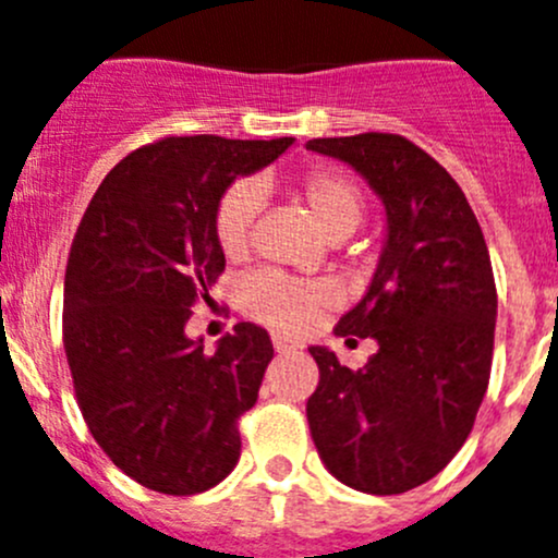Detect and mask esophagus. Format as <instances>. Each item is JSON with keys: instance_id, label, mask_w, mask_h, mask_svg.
<instances>
[{"instance_id": "1", "label": "esophagus", "mask_w": 558, "mask_h": 558, "mask_svg": "<svg viewBox=\"0 0 558 558\" xmlns=\"http://www.w3.org/2000/svg\"><path fill=\"white\" fill-rule=\"evenodd\" d=\"M272 347H275V352H280V355H286V352H296V350H300V343L291 341V338H286V336H275L272 338Z\"/></svg>"}]
</instances>
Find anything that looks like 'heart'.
Segmentation results:
<instances>
[{
	"label": "heart",
	"instance_id": "obj_1",
	"mask_svg": "<svg viewBox=\"0 0 558 558\" xmlns=\"http://www.w3.org/2000/svg\"><path fill=\"white\" fill-rule=\"evenodd\" d=\"M267 181L233 184L222 192L215 211V236L228 258H239L250 247V228ZM291 195L308 208L311 220L330 242L350 236L363 220V192L350 175L338 170H311L291 186ZM327 291L319 286L300 283L280 272H255L242 283V305L250 316L280 330H303L314 322Z\"/></svg>",
	"mask_w": 558,
	"mask_h": 558
}]
</instances>
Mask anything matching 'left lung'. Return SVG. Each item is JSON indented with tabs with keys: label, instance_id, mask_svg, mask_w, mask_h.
<instances>
[{
	"label": "left lung",
	"instance_id": "left-lung-1",
	"mask_svg": "<svg viewBox=\"0 0 558 558\" xmlns=\"http://www.w3.org/2000/svg\"><path fill=\"white\" fill-rule=\"evenodd\" d=\"M305 148L350 165L385 206L377 272L336 327L347 341L374 338L377 352L352 372L311 347V437L338 482L397 496L444 471L473 429L498 314L490 253L465 192L410 140L368 132Z\"/></svg>",
	"mask_w": 558,
	"mask_h": 558
}]
</instances>
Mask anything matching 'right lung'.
<instances>
[{
	"label": "right lung",
	"instance_id": "obj_1",
	"mask_svg": "<svg viewBox=\"0 0 558 558\" xmlns=\"http://www.w3.org/2000/svg\"><path fill=\"white\" fill-rule=\"evenodd\" d=\"M291 143L197 134L145 145L109 170L76 228L62 311L76 402L104 454L148 490L195 496L236 468L239 415L258 399L272 341L239 322L208 355L186 322L226 269L222 192Z\"/></svg>",
	"mask_w": 558,
	"mask_h": 558
}]
</instances>
